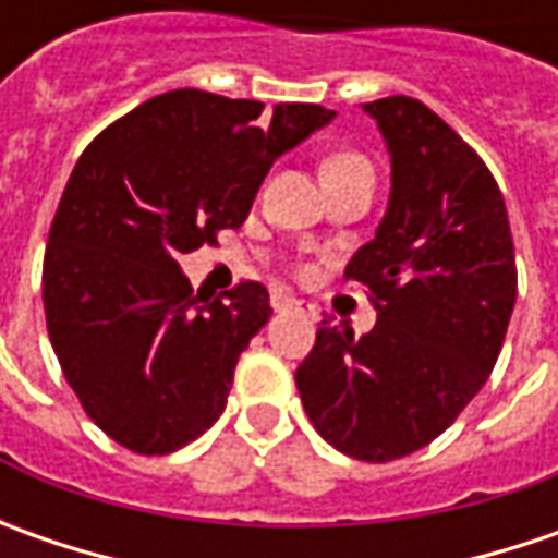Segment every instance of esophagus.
<instances>
[{
    "mask_svg": "<svg viewBox=\"0 0 558 558\" xmlns=\"http://www.w3.org/2000/svg\"><path fill=\"white\" fill-rule=\"evenodd\" d=\"M272 307H276L279 313H282V311H304L307 316H316L313 304H304V301H298L294 294H282V291H279V294H272Z\"/></svg>",
    "mask_w": 558,
    "mask_h": 558,
    "instance_id": "34e87169",
    "label": "esophagus"
}]
</instances>
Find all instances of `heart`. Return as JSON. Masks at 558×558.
Instances as JSON below:
<instances>
[{"label":"heart","mask_w":558,"mask_h":558,"mask_svg":"<svg viewBox=\"0 0 558 558\" xmlns=\"http://www.w3.org/2000/svg\"><path fill=\"white\" fill-rule=\"evenodd\" d=\"M344 167H369V163L363 161V158H356V155H335V158L326 161L323 173H326V170H344Z\"/></svg>","instance_id":"1"}]
</instances>
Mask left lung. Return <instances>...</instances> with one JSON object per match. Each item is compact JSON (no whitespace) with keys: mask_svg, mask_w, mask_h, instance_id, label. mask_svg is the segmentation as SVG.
<instances>
[{"mask_svg":"<svg viewBox=\"0 0 558 558\" xmlns=\"http://www.w3.org/2000/svg\"><path fill=\"white\" fill-rule=\"evenodd\" d=\"M391 158L388 210L348 279L373 291V332L329 319L294 381L313 428L363 462L410 457L482 391L515 307L500 189L465 142L407 96L366 101Z\"/></svg>","mask_w":558,"mask_h":558,"instance_id":"1","label":"left lung"}]
</instances>
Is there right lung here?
<instances>
[{
  "mask_svg": "<svg viewBox=\"0 0 558 558\" xmlns=\"http://www.w3.org/2000/svg\"><path fill=\"white\" fill-rule=\"evenodd\" d=\"M335 111L173 89L101 130L54 210L43 304L54 356L98 428L161 457L204 435L226 407L269 294L242 282L226 301L189 286L180 254L245 223L276 158Z\"/></svg>",
  "mask_w": 558,
  "mask_h": 558,
  "instance_id": "right-lung-1",
  "label": "right lung"
}]
</instances>
